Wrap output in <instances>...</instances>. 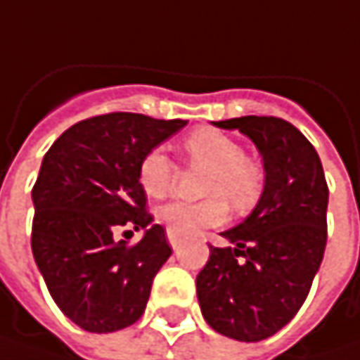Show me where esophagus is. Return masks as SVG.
I'll return each instance as SVG.
<instances>
[{
  "label": "esophagus",
  "instance_id": "34e87169",
  "mask_svg": "<svg viewBox=\"0 0 360 360\" xmlns=\"http://www.w3.org/2000/svg\"><path fill=\"white\" fill-rule=\"evenodd\" d=\"M167 239H169V245L173 247V249H177L181 245V237L175 231H171V229H167Z\"/></svg>",
  "mask_w": 360,
  "mask_h": 360
}]
</instances>
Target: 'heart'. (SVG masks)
<instances>
[{
    "label": "heart",
    "mask_w": 360,
    "mask_h": 360,
    "mask_svg": "<svg viewBox=\"0 0 360 360\" xmlns=\"http://www.w3.org/2000/svg\"><path fill=\"white\" fill-rule=\"evenodd\" d=\"M183 148L191 165L206 169L202 193L208 198L202 202L175 200L160 206L156 218L167 229L179 235H193L226 222L231 212L229 202L239 212H247L257 204L264 189V171L245 156V150L235 138L212 127H200L183 140ZM175 175L177 167L162 148L148 150L138 167L140 185L152 198L167 195Z\"/></svg>",
    "instance_id": "1"
}]
</instances>
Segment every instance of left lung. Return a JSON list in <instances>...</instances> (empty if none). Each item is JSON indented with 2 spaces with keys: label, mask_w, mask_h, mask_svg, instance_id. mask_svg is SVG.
Masks as SVG:
<instances>
[{
  "label": "left lung",
  "mask_w": 360,
  "mask_h": 360,
  "mask_svg": "<svg viewBox=\"0 0 360 360\" xmlns=\"http://www.w3.org/2000/svg\"><path fill=\"white\" fill-rule=\"evenodd\" d=\"M239 129L264 160V191L241 224L220 233L198 274V301L208 326L239 342L282 330L305 303L328 241V183L311 142L278 117L214 121Z\"/></svg>",
  "instance_id": "1"
}]
</instances>
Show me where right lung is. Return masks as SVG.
Returning a JSON list of instances; mask_svg holds the SVG:
<instances>
[{
    "mask_svg": "<svg viewBox=\"0 0 360 360\" xmlns=\"http://www.w3.org/2000/svg\"><path fill=\"white\" fill-rule=\"evenodd\" d=\"M185 125L96 115L65 129L43 158L32 187V255L57 307L86 332L123 330L146 309L152 280L173 249L165 229L150 224L138 167ZM121 228H144L145 237L129 246L116 237Z\"/></svg>",
    "mask_w": 360,
    "mask_h": 360,
    "instance_id": "add662e5",
    "label": "right lung"
}]
</instances>
